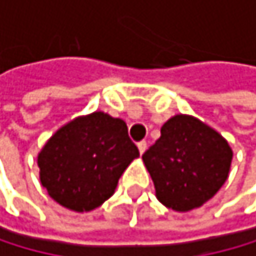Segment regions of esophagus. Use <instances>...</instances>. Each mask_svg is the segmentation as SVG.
Masks as SVG:
<instances>
[{
  "label": "esophagus",
  "instance_id": "1",
  "mask_svg": "<svg viewBox=\"0 0 256 256\" xmlns=\"http://www.w3.org/2000/svg\"><path fill=\"white\" fill-rule=\"evenodd\" d=\"M138 148H139V153L142 154L145 150H147V142H145V140H140V142H138Z\"/></svg>",
  "mask_w": 256,
  "mask_h": 256
}]
</instances>
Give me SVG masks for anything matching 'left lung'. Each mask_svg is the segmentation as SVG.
<instances>
[{
	"label": "left lung",
	"instance_id": "8db88e82",
	"mask_svg": "<svg viewBox=\"0 0 256 256\" xmlns=\"http://www.w3.org/2000/svg\"><path fill=\"white\" fill-rule=\"evenodd\" d=\"M233 152L218 131L190 116H175L142 154L156 197L174 211L208 202L227 182Z\"/></svg>",
	"mask_w": 256,
	"mask_h": 256
}]
</instances>
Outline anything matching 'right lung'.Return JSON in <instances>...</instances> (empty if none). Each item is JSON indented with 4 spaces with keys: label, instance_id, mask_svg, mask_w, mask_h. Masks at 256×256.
Returning <instances> with one entry per match:
<instances>
[{
    "label": "right lung",
    "instance_id": "1",
    "mask_svg": "<svg viewBox=\"0 0 256 256\" xmlns=\"http://www.w3.org/2000/svg\"><path fill=\"white\" fill-rule=\"evenodd\" d=\"M139 150L126 124L104 112L72 120L38 153L40 182L51 198L73 211H90L114 194Z\"/></svg>",
    "mask_w": 256,
    "mask_h": 256
}]
</instances>
